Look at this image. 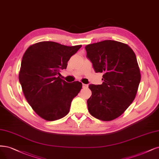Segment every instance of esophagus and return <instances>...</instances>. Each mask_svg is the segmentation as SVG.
<instances>
[{
    "label": "esophagus",
    "mask_w": 159,
    "mask_h": 159,
    "mask_svg": "<svg viewBox=\"0 0 159 159\" xmlns=\"http://www.w3.org/2000/svg\"><path fill=\"white\" fill-rule=\"evenodd\" d=\"M82 87H83L84 88H85V87H88V85H87V84H82Z\"/></svg>",
    "instance_id": "34e87169"
}]
</instances>
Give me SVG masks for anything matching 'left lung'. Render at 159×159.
Here are the masks:
<instances>
[{
    "instance_id": "left-lung-1",
    "label": "left lung",
    "mask_w": 159,
    "mask_h": 159,
    "mask_svg": "<svg viewBox=\"0 0 159 159\" xmlns=\"http://www.w3.org/2000/svg\"><path fill=\"white\" fill-rule=\"evenodd\" d=\"M85 50L95 72L103 73L101 85H89L88 111L98 120L111 121L122 115L136 96L141 80L136 56L127 44L112 40L87 45Z\"/></svg>"
}]
</instances>
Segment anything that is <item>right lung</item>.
<instances>
[{
	"label": "right lung",
	"mask_w": 159,
	"mask_h": 159,
	"mask_svg": "<svg viewBox=\"0 0 159 159\" xmlns=\"http://www.w3.org/2000/svg\"><path fill=\"white\" fill-rule=\"evenodd\" d=\"M81 47L42 41L31 45L24 54L20 83L27 102L45 120L64 117L81 89V82L68 83L58 76L60 70L66 68L70 57Z\"/></svg>",
	"instance_id": "1"
}]
</instances>
